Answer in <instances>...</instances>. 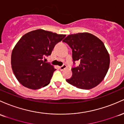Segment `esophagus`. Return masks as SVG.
Here are the masks:
<instances>
[{"label":"esophagus","mask_w":124,"mask_h":124,"mask_svg":"<svg viewBox=\"0 0 124 124\" xmlns=\"http://www.w3.org/2000/svg\"><path fill=\"white\" fill-rule=\"evenodd\" d=\"M66 68V65H65V64H63V65H62V66H60L59 67V68H60V69H61V70H63V69H65Z\"/></svg>","instance_id":"34e87169"}]
</instances>
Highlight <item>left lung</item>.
<instances>
[{
	"label": "left lung",
	"mask_w": 124,
	"mask_h": 124,
	"mask_svg": "<svg viewBox=\"0 0 124 124\" xmlns=\"http://www.w3.org/2000/svg\"><path fill=\"white\" fill-rule=\"evenodd\" d=\"M72 49V77L66 79L70 85L82 89H90L102 81L109 66V55L104 43L89 33L69 35L63 40Z\"/></svg>",
	"instance_id": "8db88e82"
}]
</instances>
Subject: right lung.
<instances>
[{"label": "right lung", "mask_w": 124, "mask_h": 124, "mask_svg": "<svg viewBox=\"0 0 124 124\" xmlns=\"http://www.w3.org/2000/svg\"><path fill=\"white\" fill-rule=\"evenodd\" d=\"M65 36L37 29L20 38L12 52L11 65L16 79L23 86L38 89L49 84L56 69L42 59L51 55L55 45Z\"/></svg>", "instance_id": "1"}]
</instances>
